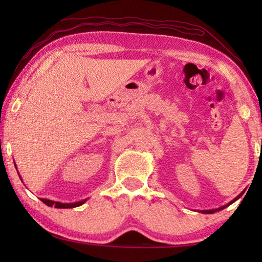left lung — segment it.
Listing matches in <instances>:
<instances>
[{"label": "left lung", "instance_id": "left-lung-1", "mask_svg": "<svg viewBox=\"0 0 262 262\" xmlns=\"http://www.w3.org/2000/svg\"><path fill=\"white\" fill-rule=\"evenodd\" d=\"M242 196V194L241 195H238V196L236 198V199H233V200L230 202V203H228V205H225V206H223V207H221V208H217V209H211V210H202L201 212H203V214H212V212H216V211H220V210H222V209H224V208H227L229 205H231V203H233L234 201H237L239 198Z\"/></svg>", "mask_w": 262, "mask_h": 262}]
</instances>
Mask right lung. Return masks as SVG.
<instances>
[{"mask_svg": "<svg viewBox=\"0 0 262 262\" xmlns=\"http://www.w3.org/2000/svg\"><path fill=\"white\" fill-rule=\"evenodd\" d=\"M17 168V167H16ZM20 178V177H19ZM21 180V178H20ZM40 200L45 203V205H47L48 207H52L54 206L55 208H63V209H66V208H75V207H78V206H82L84 202H85L86 200H82V201H78V202H74V203H61V202H56V201H52V200H48V199H40Z\"/></svg>", "mask_w": 262, "mask_h": 262, "instance_id": "add662e5", "label": "right lung"}]
</instances>
